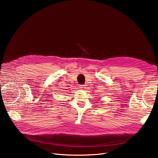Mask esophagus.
Returning <instances> with one entry per match:
<instances>
[{"mask_svg": "<svg viewBox=\"0 0 158 158\" xmlns=\"http://www.w3.org/2000/svg\"><path fill=\"white\" fill-rule=\"evenodd\" d=\"M86 85H81L80 86V88L81 89H86Z\"/></svg>", "mask_w": 158, "mask_h": 158, "instance_id": "34e87169", "label": "esophagus"}]
</instances>
